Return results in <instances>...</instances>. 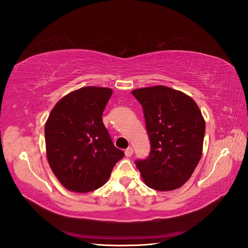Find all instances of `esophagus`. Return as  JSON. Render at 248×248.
I'll list each match as a JSON object with an SVG mask.
<instances>
[{
  "label": "esophagus",
  "instance_id": "1",
  "mask_svg": "<svg viewBox=\"0 0 248 248\" xmlns=\"http://www.w3.org/2000/svg\"><path fill=\"white\" fill-rule=\"evenodd\" d=\"M124 154H125V157H131V155H133V148L130 146V147H128L126 148V150L124 151Z\"/></svg>",
  "mask_w": 248,
  "mask_h": 248
}]
</instances>
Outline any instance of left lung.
Returning <instances> with one entry per match:
<instances>
[{
  "instance_id": "1",
  "label": "left lung",
  "mask_w": 248,
  "mask_h": 248,
  "mask_svg": "<svg viewBox=\"0 0 248 248\" xmlns=\"http://www.w3.org/2000/svg\"><path fill=\"white\" fill-rule=\"evenodd\" d=\"M143 108L150 155L135 161L145 185L158 191L180 188L202 158L206 123L189 95L167 86L132 91Z\"/></svg>"
}]
</instances>
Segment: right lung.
Segmentation results:
<instances>
[{"instance_id": "add662e5", "label": "right lung", "mask_w": 248, "mask_h": 248, "mask_svg": "<svg viewBox=\"0 0 248 248\" xmlns=\"http://www.w3.org/2000/svg\"><path fill=\"white\" fill-rule=\"evenodd\" d=\"M112 89L87 86L63 96L45 126L46 157L67 190L86 193L108 181L124 153L113 144L103 123Z\"/></svg>"}]
</instances>
